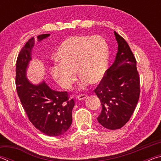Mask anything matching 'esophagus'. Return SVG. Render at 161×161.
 Listing matches in <instances>:
<instances>
[{"label": "esophagus", "instance_id": "esophagus-1", "mask_svg": "<svg viewBox=\"0 0 161 161\" xmlns=\"http://www.w3.org/2000/svg\"><path fill=\"white\" fill-rule=\"evenodd\" d=\"M87 97V94H80L78 95V96L77 97V99L78 100H84V99H86V98Z\"/></svg>", "mask_w": 161, "mask_h": 161}]
</instances>
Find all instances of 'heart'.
<instances>
[{
	"label": "heart",
	"mask_w": 161,
	"mask_h": 161,
	"mask_svg": "<svg viewBox=\"0 0 161 161\" xmlns=\"http://www.w3.org/2000/svg\"><path fill=\"white\" fill-rule=\"evenodd\" d=\"M61 62H54L51 75L59 85L70 89L77 80V70L81 78L80 88L90 82L102 81L107 73L108 46L100 36H76L67 39L58 51Z\"/></svg>",
	"instance_id": "1"
}]
</instances>
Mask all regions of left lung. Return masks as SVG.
<instances>
[{
    "label": "left lung",
    "instance_id": "left-lung-1",
    "mask_svg": "<svg viewBox=\"0 0 161 161\" xmlns=\"http://www.w3.org/2000/svg\"><path fill=\"white\" fill-rule=\"evenodd\" d=\"M114 35L118 43L116 59L94 89L102 107L98 121L111 130L121 129L129 121L140 95L135 57L126 40L115 31Z\"/></svg>",
    "mask_w": 161,
    "mask_h": 161
}]
</instances>
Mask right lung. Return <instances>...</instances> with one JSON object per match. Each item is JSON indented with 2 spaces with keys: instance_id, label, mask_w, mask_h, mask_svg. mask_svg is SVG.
Here are the masks:
<instances>
[{
  "instance_id": "obj_1",
  "label": "right lung",
  "mask_w": 161,
  "mask_h": 161,
  "mask_svg": "<svg viewBox=\"0 0 161 161\" xmlns=\"http://www.w3.org/2000/svg\"><path fill=\"white\" fill-rule=\"evenodd\" d=\"M50 36L42 34L37 37L41 41ZM35 39L28 40L21 49L16 62V89L22 106L32 125L50 136H59L67 131L72 121L75 101L69 99L67 92L51 89L45 81L33 84L26 77L27 68L32 59Z\"/></svg>"
}]
</instances>
